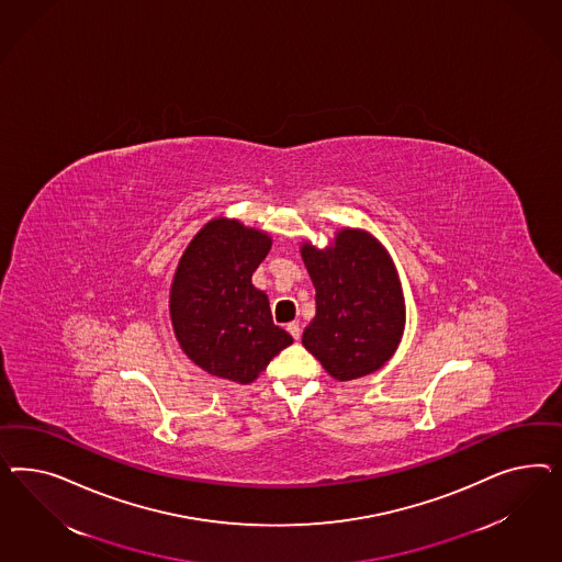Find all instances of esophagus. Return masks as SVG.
<instances>
[{"label":"esophagus","instance_id":"obj_1","mask_svg":"<svg viewBox=\"0 0 562 562\" xmlns=\"http://www.w3.org/2000/svg\"><path fill=\"white\" fill-rule=\"evenodd\" d=\"M286 329H289V334L294 340L301 338V325H299V322H292V324L286 325Z\"/></svg>","mask_w":562,"mask_h":562}]
</instances>
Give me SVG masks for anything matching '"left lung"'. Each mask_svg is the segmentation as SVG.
Masks as SVG:
<instances>
[{"label":"left lung","mask_w":562,"mask_h":562,"mask_svg":"<svg viewBox=\"0 0 562 562\" xmlns=\"http://www.w3.org/2000/svg\"><path fill=\"white\" fill-rule=\"evenodd\" d=\"M315 286V317L303 346L338 381L379 371L397 350L406 306L387 249L360 228H341L329 247H301Z\"/></svg>","instance_id":"8db88e82"}]
</instances>
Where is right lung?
<instances>
[{"instance_id": "add662e5", "label": "right lung", "mask_w": 562, "mask_h": 562, "mask_svg": "<svg viewBox=\"0 0 562 562\" xmlns=\"http://www.w3.org/2000/svg\"><path fill=\"white\" fill-rule=\"evenodd\" d=\"M272 247L263 231L214 218L191 238L170 286V322L181 350L205 373L247 385L292 344L273 324L251 276Z\"/></svg>"}]
</instances>
